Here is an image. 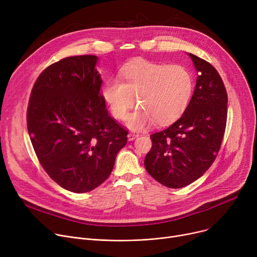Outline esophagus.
Here are the masks:
<instances>
[{
	"mask_svg": "<svg viewBox=\"0 0 257 257\" xmlns=\"http://www.w3.org/2000/svg\"><path fill=\"white\" fill-rule=\"evenodd\" d=\"M138 137H139V134H138V133H133V132L128 133V136H127V138H128V141H129V142L134 141V140H136Z\"/></svg>",
	"mask_w": 257,
	"mask_h": 257,
	"instance_id": "34e87169",
	"label": "esophagus"
}]
</instances>
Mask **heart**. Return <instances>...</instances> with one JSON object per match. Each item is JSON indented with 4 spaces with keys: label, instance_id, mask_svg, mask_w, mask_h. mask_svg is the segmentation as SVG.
Here are the masks:
<instances>
[{
    "label": "heart",
    "instance_id": "1",
    "mask_svg": "<svg viewBox=\"0 0 257 257\" xmlns=\"http://www.w3.org/2000/svg\"><path fill=\"white\" fill-rule=\"evenodd\" d=\"M119 78L108 79L102 97L112 115L126 119L131 130H143L154 123L166 125L179 118L191 102L195 87L193 73L181 64L139 61L126 65Z\"/></svg>",
    "mask_w": 257,
    "mask_h": 257
}]
</instances>
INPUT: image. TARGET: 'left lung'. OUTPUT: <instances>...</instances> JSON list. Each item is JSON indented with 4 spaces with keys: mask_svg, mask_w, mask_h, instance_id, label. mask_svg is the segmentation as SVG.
Instances as JSON below:
<instances>
[{
    "mask_svg": "<svg viewBox=\"0 0 257 257\" xmlns=\"http://www.w3.org/2000/svg\"><path fill=\"white\" fill-rule=\"evenodd\" d=\"M198 73L190 104L181 117L151 136L145 168L159 183L181 188L199 179L212 165L223 141L228 97L217 70L188 53Z\"/></svg>",
    "mask_w": 257,
    "mask_h": 257,
    "instance_id": "8db88e82",
    "label": "left lung"
}]
</instances>
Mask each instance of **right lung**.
<instances>
[{"label":"right lung","mask_w":257,"mask_h":257,"mask_svg":"<svg viewBox=\"0 0 257 257\" xmlns=\"http://www.w3.org/2000/svg\"><path fill=\"white\" fill-rule=\"evenodd\" d=\"M94 55L51 64L31 91L27 126L49 176L64 190L87 193L102 184L127 143V130L108 114Z\"/></svg>","instance_id":"obj_1"}]
</instances>
